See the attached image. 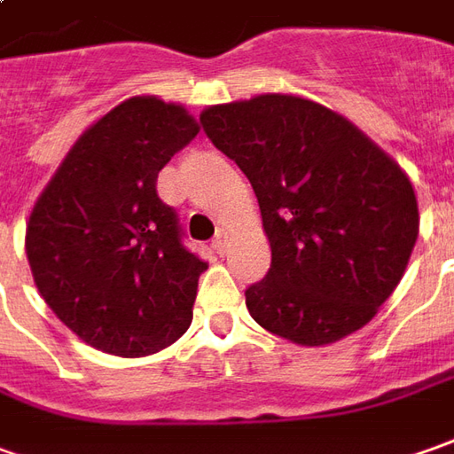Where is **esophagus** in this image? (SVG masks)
<instances>
[{
  "mask_svg": "<svg viewBox=\"0 0 454 454\" xmlns=\"http://www.w3.org/2000/svg\"><path fill=\"white\" fill-rule=\"evenodd\" d=\"M227 242H230V234L224 232V230H220V232H217V237L212 239V247H215V252H217V254H222V252L227 249Z\"/></svg>",
  "mask_w": 454,
  "mask_h": 454,
  "instance_id": "esophagus-1",
  "label": "esophagus"
}]
</instances>
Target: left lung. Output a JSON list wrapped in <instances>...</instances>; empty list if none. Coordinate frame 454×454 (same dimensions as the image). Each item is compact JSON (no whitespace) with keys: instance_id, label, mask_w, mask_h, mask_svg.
Instances as JSON below:
<instances>
[{"instance_id":"1","label":"left lung","mask_w":454,"mask_h":454,"mask_svg":"<svg viewBox=\"0 0 454 454\" xmlns=\"http://www.w3.org/2000/svg\"><path fill=\"white\" fill-rule=\"evenodd\" d=\"M212 145L247 175L272 264L252 319L302 348L362 330L400 285L419 232L400 164L330 106L267 92L202 109Z\"/></svg>"}]
</instances>
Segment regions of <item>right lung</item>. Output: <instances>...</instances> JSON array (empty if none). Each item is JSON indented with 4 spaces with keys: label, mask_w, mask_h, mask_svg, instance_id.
<instances>
[{
    "label": "right lung",
    "mask_w": 454,
    "mask_h": 454,
    "mask_svg": "<svg viewBox=\"0 0 454 454\" xmlns=\"http://www.w3.org/2000/svg\"><path fill=\"white\" fill-rule=\"evenodd\" d=\"M197 132L187 106L129 97L79 135L36 197L24 234L36 290L90 348L147 357L192 325L207 264L182 247L157 175Z\"/></svg>",
    "instance_id": "add662e5"
}]
</instances>
